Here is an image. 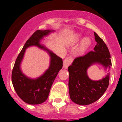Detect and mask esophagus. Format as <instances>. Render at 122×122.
Segmentation results:
<instances>
[{"label":"esophagus","mask_w":122,"mask_h":122,"mask_svg":"<svg viewBox=\"0 0 122 122\" xmlns=\"http://www.w3.org/2000/svg\"><path fill=\"white\" fill-rule=\"evenodd\" d=\"M73 62V58L71 57H68L65 59V60H63V66L65 69H66L68 67L71 63Z\"/></svg>","instance_id":"esophagus-1"}]
</instances>
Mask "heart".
I'll return each instance as SVG.
<instances>
[{"instance_id": "1", "label": "heart", "mask_w": 122, "mask_h": 122, "mask_svg": "<svg viewBox=\"0 0 122 122\" xmlns=\"http://www.w3.org/2000/svg\"><path fill=\"white\" fill-rule=\"evenodd\" d=\"M79 40H80V36H79L77 39V41H79ZM89 43H90V40H89V38H85L82 43V49H84L85 48H87Z\"/></svg>"}]
</instances>
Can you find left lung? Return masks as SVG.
<instances>
[{
  "label": "left lung",
  "instance_id": "obj_1",
  "mask_svg": "<svg viewBox=\"0 0 122 122\" xmlns=\"http://www.w3.org/2000/svg\"><path fill=\"white\" fill-rule=\"evenodd\" d=\"M94 35L97 41L94 51L76 57L68 68L70 97L74 103L79 105H88L97 101L109 86V73L99 81L91 80L87 76V69L95 63L102 65L106 70L108 68V71L112 66L107 46L95 32Z\"/></svg>",
  "mask_w": 122,
  "mask_h": 122
}]
</instances>
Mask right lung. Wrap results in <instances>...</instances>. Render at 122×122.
<instances>
[{
  "label": "right lung",
  "instance_id": "1",
  "mask_svg": "<svg viewBox=\"0 0 122 122\" xmlns=\"http://www.w3.org/2000/svg\"><path fill=\"white\" fill-rule=\"evenodd\" d=\"M53 31L51 30L35 31L25 43L14 65L11 74L13 86L19 97L27 104H39L47 100L54 81L63 66L61 58L40 43L44 36ZM32 46H36L46 50L51 57L49 68L42 76L35 80L27 77L20 68L25 51L27 48Z\"/></svg>",
  "mask_w": 122,
  "mask_h": 122
}]
</instances>
